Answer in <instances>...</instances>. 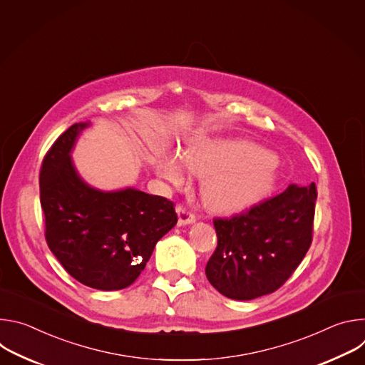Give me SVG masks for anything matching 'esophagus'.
I'll return each instance as SVG.
<instances>
[{
	"instance_id": "esophagus-1",
	"label": "esophagus",
	"mask_w": 365,
	"mask_h": 365,
	"mask_svg": "<svg viewBox=\"0 0 365 365\" xmlns=\"http://www.w3.org/2000/svg\"><path fill=\"white\" fill-rule=\"evenodd\" d=\"M176 212H178V217H179V221H178L179 227L190 225V224H193L196 221V217L189 210H186V207H183V206H178L176 207Z\"/></svg>"
}]
</instances>
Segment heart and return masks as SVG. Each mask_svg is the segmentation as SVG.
Masks as SVG:
<instances>
[{"label":"heart","mask_w":365,"mask_h":365,"mask_svg":"<svg viewBox=\"0 0 365 365\" xmlns=\"http://www.w3.org/2000/svg\"><path fill=\"white\" fill-rule=\"evenodd\" d=\"M187 169L206 178L203 200L218 214L250 210L273 192L277 180L274 154L245 140L195 137L182 155L165 151L155 159L158 173L176 186L186 183Z\"/></svg>","instance_id":"obj_1"}]
</instances>
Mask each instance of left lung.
Segmentation results:
<instances>
[{
	"label": "left lung",
	"mask_w": 365,
	"mask_h": 365,
	"mask_svg": "<svg viewBox=\"0 0 365 365\" xmlns=\"http://www.w3.org/2000/svg\"><path fill=\"white\" fill-rule=\"evenodd\" d=\"M315 202V183L290 185L248 212L214 220L218 247L205 269L207 280L235 300L276 292L310 247Z\"/></svg>",
	"instance_id": "obj_1"
}]
</instances>
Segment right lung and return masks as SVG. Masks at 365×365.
Masks as SVG:
<instances>
[{"label": "right lung", "instance_id": "1", "mask_svg": "<svg viewBox=\"0 0 365 365\" xmlns=\"http://www.w3.org/2000/svg\"><path fill=\"white\" fill-rule=\"evenodd\" d=\"M89 125L73 124L47 151L40 202L47 245L63 269L88 287L111 292L135 282L178 215L163 196L134 187L101 190L81 178L71 154Z\"/></svg>", "mask_w": 365, "mask_h": 365}]
</instances>
